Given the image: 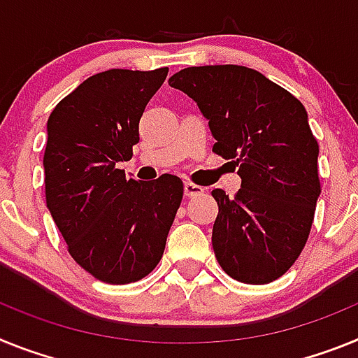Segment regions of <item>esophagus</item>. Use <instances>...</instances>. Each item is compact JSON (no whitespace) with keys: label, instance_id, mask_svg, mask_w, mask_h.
I'll return each instance as SVG.
<instances>
[{"label":"esophagus","instance_id":"34e87169","mask_svg":"<svg viewBox=\"0 0 358 358\" xmlns=\"http://www.w3.org/2000/svg\"><path fill=\"white\" fill-rule=\"evenodd\" d=\"M183 191H185V196L187 198H194V196H200V194H203L205 189L200 187V185H196V183L185 182L183 183Z\"/></svg>","mask_w":358,"mask_h":358}]
</instances>
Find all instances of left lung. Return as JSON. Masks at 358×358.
<instances>
[{"label": "left lung", "instance_id": "8db88e82", "mask_svg": "<svg viewBox=\"0 0 358 358\" xmlns=\"http://www.w3.org/2000/svg\"><path fill=\"white\" fill-rule=\"evenodd\" d=\"M209 120L213 151L232 160L241 189H214L213 248L231 278L266 285L306 245L321 183L319 144L297 99L263 73L238 64L183 68L169 79Z\"/></svg>", "mask_w": 358, "mask_h": 358}]
</instances>
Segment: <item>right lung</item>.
I'll return each instance as SVG.
<instances>
[{
  "label": "right lung",
  "instance_id": "obj_1",
  "mask_svg": "<svg viewBox=\"0 0 358 358\" xmlns=\"http://www.w3.org/2000/svg\"><path fill=\"white\" fill-rule=\"evenodd\" d=\"M167 71L95 73L46 124V207L71 257L110 285L138 281L158 265L183 196L178 176L136 182L119 169L131 160L142 113Z\"/></svg>",
  "mask_w": 358,
  "mask_h": 358
}]
</instances>
